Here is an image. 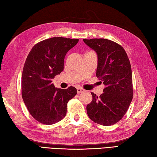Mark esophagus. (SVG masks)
Returning <instances> with one entry per match:
<instances>
[{"instance_id": "1", "label": "esophagus", "mask_w": 157, "mask_h": 157, "mask_svg": "<svg viewBox=\"0 0 157 157\" xmlns=\"http://www.w3.org/2000/svg\"><path fill=\"white\" fill-rule=\"evenodd\" d=\"M76 89H77V93H78V94H81V93H83V92L85 91V89H83L82 88H80V87H78Z\"/></svg>"}]
</instances>
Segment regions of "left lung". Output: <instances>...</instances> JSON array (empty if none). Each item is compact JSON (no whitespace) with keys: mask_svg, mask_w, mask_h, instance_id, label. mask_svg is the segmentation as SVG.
Listing matches in <instances>:
<instances>
[{"mask_svg":"<svg viewBox=\"0 0 157 157\" xmlns=\"http://www.w3.org/2000/svg\"><path fill=\"white\" fill-rule=\"evenodd\" d=\"M83 41L97 53L96 76L105 87L99 97L91 92L93 100L87 105V114L101 125H113L124 117L133 99L129 59L123 48L110 40L93 38Z\"/></svg>","mask_w":157,"mask_h":157,"instance_id":"8db88e82","label":"left lung"}]
</instances>
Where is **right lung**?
I'll return each instance as SVG.
<instances>
[{"instance_id":"right-lung-1","label":"right lung","mask_w":157,"mask_h":157,"mask_svg":"<svg viewBox=\"0 0 157 157\" xmlns=\"http://www.w3.org/2000/svg\"><path fill=\"white\" fill-rule=\"evenodd\" d=\"M78 39L53 37L40 41L25 60L21 78L24 104L34 119L52 124L65 117L67 104L77 94L76 89L56 88L52 79L63 70L64 57Z\"/></svg>"}]
</instances>
